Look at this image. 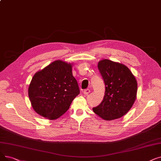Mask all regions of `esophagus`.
<instances>
[{
	"label": "esophagus",
	"instance_id": "34e87169",
	"mask_svg": "<svg viewBox=\"0 0 161 161\" xmlns=\"http://www.w3.org/2000/svg\"><path fill=\"white\" fill-rule=\"evenodd\" d=\"M89 93H90V90L89 89H86L83 91V93H84V95H87Z\"/></svg>",
	"mask_w": 161,
	"mask_h": 161
}]
</instances>
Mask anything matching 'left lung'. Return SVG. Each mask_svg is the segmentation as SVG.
I'll list each match as a JSON object with an SVG mask.
<instances>
[{"instance_id": "left-lung-1", "label": "left lung", "mask_w": 161, "mask_h": 161, "mask_svg": "<svg viewBox=\"0 0 161 161\" xmlns=\"http://www.w3.org/2000/svg\"><path fill=\"white\" fill-rule=\"evenodd\" d=\"M98 69L105 85V92L94 113L106 120L117 119L126 114L136 99L137 84L134 75L124 64L104 59Z\"/></svg>"}]
</instances>
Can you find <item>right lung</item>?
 Returning a JSON list of instances; mask_svg holds the SVG:
<instances>
[{
  "label": "right lung",
  "instance_id": "obj_1",
  "mask_svg": "<svg viewBox=\"0 0 161 161\" xmlns=\"http://www.w3.org/2000/svg\"><path fill=\"white\" fill-rule=\"evenodd\" d=\"M72 65L56 60L33 77L28 95L39 115L55 120L68 110L80 88L72 75Z\"/></svg>",
  "mask_w": 161,
  "mask_h": 161
}]
</instances>
